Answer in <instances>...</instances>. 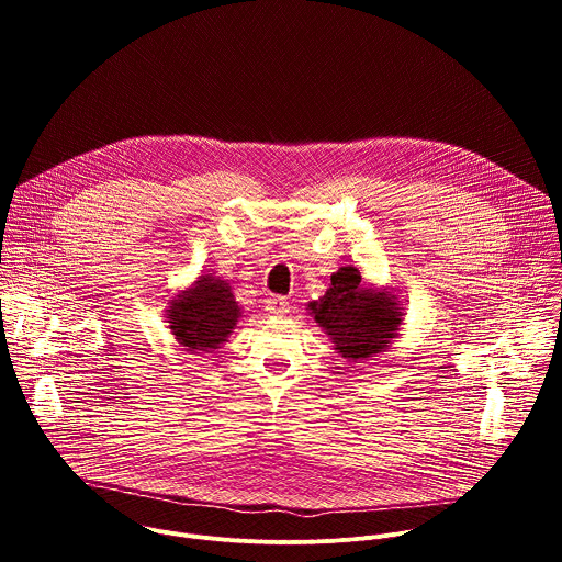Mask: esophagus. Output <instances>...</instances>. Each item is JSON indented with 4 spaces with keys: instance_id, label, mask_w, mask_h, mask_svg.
<instances>
[{
    "instance_id": "34e87169",
    "label": "esophagus",
    "mask_w": 562,
    "mask_h": 562,
    "mask_svg": "<svg viewBox=\"0 0 562 562\" xmlns=\"http://www.w3.org/2000/svg\"><path fill=\"white\" fill-rule=\"evenodd\" d=\"M265 308H267L271 315H284V313H289L291 304H289L284 297H280V295H271V297L265 300Z\"/></svg>"
}]
</instances>
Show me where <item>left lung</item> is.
<instances>
[{"label":"left lung","mask_w":562,"mask_h":562,"mask_svg":"<svg viewBox=\"0 0 562 562\" xmlns=\"http://www.w3.org/2000/svg\"><path fill=\"white\" fill-rule=\"evenodd\" d=\"M308 315L329 336L336 353L349 362L373 360L386 351L405 325V308L391 286L364 284L356 267H340Z\"/></svg>","instance_id":"obj_1"}]
</instances>
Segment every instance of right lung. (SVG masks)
<instances>
[{
	"label": "right lung",
	"mask_w": 562,
	"mask_h": 562,
	"mask_svg": "<svg viewBox=\"0 0 562 562\" xmlns=\"http://www.w3.org/2000/svg\"><path fill=\"white\" fill-rule=\"evenodd\" d=\"M165 317L176 342L191 353L215 351L228 342L243 306L233 289L213 271H202L189 286L178 289L167 302Z\"/></svg>",
	"instance_id": "add662e5"
}]
</instances>
